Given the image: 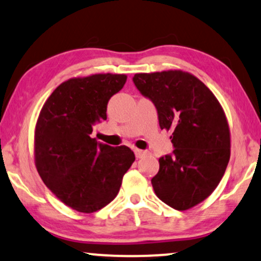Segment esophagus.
Listing matches in <instances>:
<instances>
[{"instance_id":"1","label":"esophagus","mask_w":261,"mask_h":261,"mask_svg":"<svg viewBox=\"0 0 261 261\" xmlns=\"http://www.w3.org/2000/svg\"><path fill=\"white\" fill-rule=\"evenodd\" d=\"M135 154H136V158L137 159H142V158H144L145 155H148L149 151L141 150V149H135Z\"/></svg>"}]
</instances>
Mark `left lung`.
I'll return each instance as SVG.
<instances>
[{
    "mask_svg": "<svg viewBox=\"0 0 261 261\" xmlns=\"http://www.w3.org/2000/svg\"><path fill=\"white\" fill-rule=\"evenodd\" d=\"M136 88L156 107L161 128L172 131V154L159 159L151 179L156 196L175 210H187L210 196L230 158L227 118L213 92L189 72L136 74Z\"/></svg>",
    "mask_w": 261,
    "mask_h": 261,
    "instance_id": "left-lung-1",
    "label": "left lung"
}]
</instances>
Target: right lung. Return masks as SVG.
Masks as SVG:
<instances>
[{"instance_id":"add662e5","label":"right lung","mask_w":261,"mask_h":261,"mask_svg":"<svg viewBox=\"0 0 261 261\" xmlns=\"http://www.w3.org/2000/svg\"><path fill=\"white\" fill-rule=\"evenodd\" d=\"M125 82L126 75L120 74L68 80L52 92L38 118V173L62 203L80 213H95L111 203L135 161L130 148L90 137L93 126L107 119L109 100Z\"/></svg>"}]
</instances>
